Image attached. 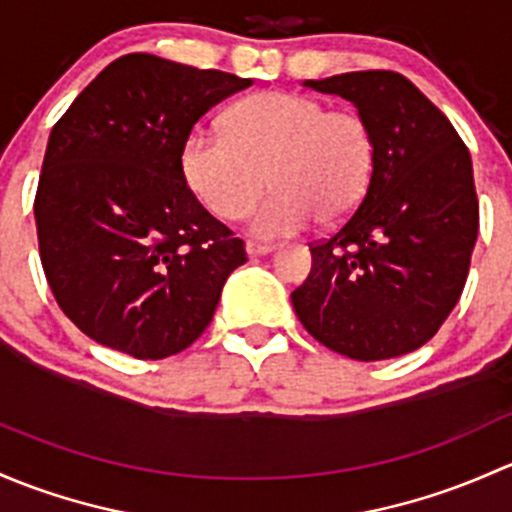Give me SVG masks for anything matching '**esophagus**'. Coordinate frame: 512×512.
Wrapping results in <instances>:
<instances>
[{
    "label": "esophagus",
    "mask_w": 512,
    "mask_h": 512,
    "mask_svg": "<svg viewBox=\"0 0 512 512\" xmlns=\"http://www.w3.org/2000/svg\"><path fill=\"white\" fill-rule=\"evenodd\" d=\"M271 251H273V246H268V244H256V241H249V244H246V254H249L251 258L268 256Z\"/></svg>",
    "instance_id": "obj_1"
}]
</instances>
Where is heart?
Returning a JSON list of instances; mask_svg holds the SVG:
<instances>
[{
    "mask_svg": "<svg viewBox=\"0 0 512 512\" xmlns=\"http://www.w3.org/2000/svg\"><path fill=\"white\" fill-rule=\"evenodd\" d=\"M374 162L377 142L360 113L288 91L246 98L226 115L224 133L194 130L179 150L184 182L219 219L244 217L266 179L273 184L249 217L258 239L300 234L315 217L340 224L365 199Z\"/></svg>",
    "mask_w": 512,
    "mask_h": 512,
    "instance_id": "b5f03b06",
    "label": "heart"
}]
</instances>
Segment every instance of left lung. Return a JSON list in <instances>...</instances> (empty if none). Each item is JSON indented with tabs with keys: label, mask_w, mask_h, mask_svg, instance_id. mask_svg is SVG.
<instances>
[{
	"label": "left lung",
	"mask_w": 512,
	"mask_h": 512,
	"mask_svg": "<svg viewBox=\"0 0 512 512\" xmlns=\"http://www.w3.org/2000/svg\"><path fill=\"white\" fill-rule=\"evenodd\" d=\"M350 100L370 123L377 162L365 199L337 234L310 249L291 293L303 328L360 362L419 350L461 298L478 236L466 145L412 81L355 71L303 81Z\"/></svg>",
	"instance_id": "left-lung-1"
}]
</instances>
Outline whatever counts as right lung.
I'll return each mask as SVG.
<instances>
[{
    "mask_svg": "<svg viewBox=\"0 0 512 512\" xmlns=\"http://www.w3.org/2000/svg\"><path fill=\"white\" fill-rule=\"evenodd\" d=\"M249 86L128 54L51 130L34 202L41 263L56 303L98 345L162 360L212 323L246 251L187 187L179 150L207 110Z\"/></svg>",
    "mask_w": 512,
    "mask_h": 512,
    "instance_id": "add662e5",
    "label": "right lung"
}]
</instances>
